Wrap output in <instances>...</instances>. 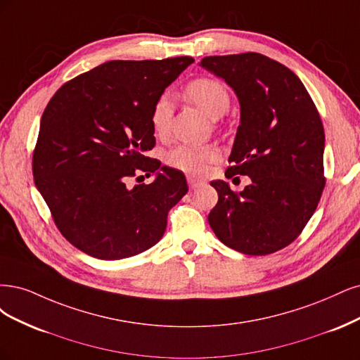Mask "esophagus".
Instances as JSON below:
<instances>
[{
    "instance_id": "34e87169",
    "label": "esophagus",
    "mask_w": 360,
    "mask_h": 360,
    "mask_svg": "<svg viewBox=\"0 0 360 360\" xmlns=\"http://www.w3.org/2000/svg\"><path fill=\"white\" fill-rule=\"evenodd\" d=\"M187 181H188V185H190V188H197L199 187V185H202L203 184V181H200V179H197V178H194V176H188L187 178Z\"/></svg>"
}]
</instances>
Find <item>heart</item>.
Instances as JSON below:
<instances>
[{"instance_id":"obj_1","label":"heart","mask_w":360,"mask_h":360,"mask_svg":"<svg viewBox=\"0 0 360 360\" xmlns=\"http://www.w3.org/2000/svg\"><path fill=\"white\" fill-rule=\"evenodd\" d=\"M184 97L211 120L221 118L230 106V96L226 86L210 77L191 80L184 89ZM173 106L170 97L166 94L160 96L150 110V127L157 137H166L169 134ZM217 158L218 149L210 145H176L169 149L165 155L167 166L190 173V175H200Z\"/></svg>"}]
</instances>
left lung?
Listing matches in <instances>:
<instances>
[{
  "instance_id": "8db88e82",
  "label": "left lung",
  "mask_w": 360,
  "mask_h": 360,
  "mask_svg": "<svg viewBox=\"0 0 360 360\" xmlns=\"http://www.w3.org/2000/svg\"><path fill=\"white\" fill-rule=\"evenodd\" d=\"M200 65L224 79L240 104L226 176L251 178L239 193L211 182L218 202L207 221L224 245L272 254L300 235L326 184L320 115L300 79L262 53L205 56Z\"/></svg>"
}]
</instances>
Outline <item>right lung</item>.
Instances as JSON below:
<instances>
[{"instance_id":"right-lung-1","label":"right lung","mask_w":360,"mask_h":360,"mask_svg":"<svg viewBox=\"0 0 360 360\" xmlns=\"http://www.w3.org/2000/svg\"><path fill=\"white\" fill-rule=\"evenodd\" d=\"M193 63L108 61L68 80L46 106L34 182L58 230L88 256L120 260L154 247L169 211L187 194L184 173L146 153L155 145V100ZM141 171L154 172L155 182L127 188Z\"/></svg>"}]
</instances>
